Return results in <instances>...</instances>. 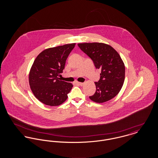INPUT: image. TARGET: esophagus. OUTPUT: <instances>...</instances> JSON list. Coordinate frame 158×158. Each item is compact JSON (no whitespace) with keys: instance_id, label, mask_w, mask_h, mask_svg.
<instances>
[{"instance_id":"34e87169","label":"esophagus","mask_w":158,"mask_h":158,"mask_svg":"<svg viewBox=\"0 0 158 158\" xmlns=\"http://www.w3.org/2000/svg\"><path fill=\"white\" fill-rule=\"evenodd\" d=\"M77 83L78 85H81V86H82V85H84V83L83 82H77Z\"/></svg>"}]
</instances>
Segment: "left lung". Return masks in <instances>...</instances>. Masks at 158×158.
<instances>
[{
  "label": "left lung",
  "instance_id": "obj_1",
  "mask_svg": "<svg viewBox=\"0 0 158 158\" xmlns=\"http://www.w3.org/2000/svg\"><path fill=\"white\" fill-rule=\"evenodd\" d=\"M77 45L101 70L95 93L92 101L102 103L115 97L121 90L125 79V66L119 54L110 45L99 43H80Z\"/></svg>",
  "mask_w": 158,
  "mask_h": 158
}]
</instances>
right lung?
I'll return each instance as SVG.
<instances>
[{
  "label": "right lung",
  "mask_w": 158,
  "mask_h": 158,
  "mask_svg": "<svg viewBox=\"0 0 158 158\" xmlns=\"http://www.w3.org/2000/svg\"><path fill=\"white\" fill-rule=\"evenodd\" d=\"M75 43L47 48L38 54L29 75L31 89L35 97L45 105L58 106L68 98L73 87L59 77Z\"/></svg>",
  "instance_id": "right-lung-1"
}]
</instances>
